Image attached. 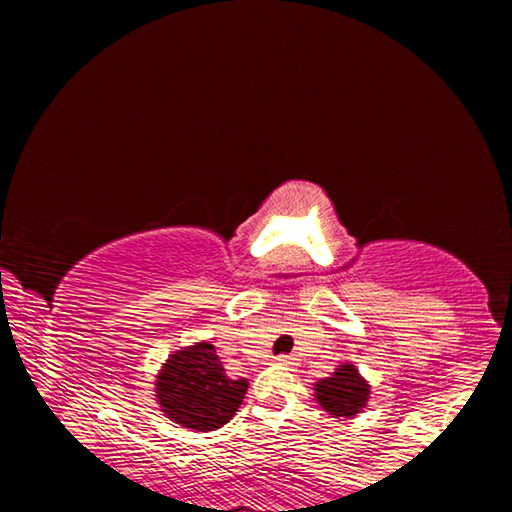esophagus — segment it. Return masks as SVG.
I'll return each mask as SVG.
<instances>
[{"instance_id": "1", "label": "esophagus", "mask_w": 512, "mask_h": 512, "mask_svg": "<svg viewBox=\"0 0 512 512\" xmlns=\"http://www.w3.org/2000/svg\"><path fill=\"white\" fill-rule=\"evenodd\" d=\"M296 357H291V354H282V357H277L275 359V363H277V366H284V368H293V366H296Z\"/></svg>"}]
</instances>
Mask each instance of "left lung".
<instances>
[{
    "instance_id": "8db88e82",
    "label": "left lung",
    "mask_w": 512,
    "mask_h": 512,
    "mask_svg": "<svg viewBox=\"0 0 512 512\" xmlns=\"http://www.w3.org/2000/svg\"><path fill=\"white\" fill-rule=\"evenodd\" d=\"M314 397L329 418H354L370 400V384L361 377L354 363H341L332 375L318 379Z\"/></svg>"
}]
</instances>
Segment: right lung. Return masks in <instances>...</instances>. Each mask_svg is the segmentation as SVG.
I'll use <instances>...</instances> for the list:
<instances>
[{"label":"right lung","mask_w":512,"mask_h":512,"mask_svg":"<svg viewBox=\"0 0 512 512\" xmlns=\"http://www.w3.org/2000/svg\"><path fill=\"white\" fill-rule=\"evenodd\" d=\"M248 379H230L210 341L169 354L155 375V400L164 418L194 431H216L239 411Z\"/></svg>","instance_id":"right-lung-1"}]
</instances>
